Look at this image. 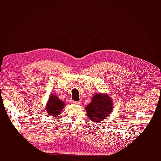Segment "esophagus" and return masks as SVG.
Returning a JSON list of instances; mask_svg holds the SVG:
<instances>
[{
    "label": "esophagus",
    "instance_id": "1",
    "mask_svg": "<svg viewBox=\"0 0 161 161\" xmlns=\"http://www.w3.org/2000/svg\"><path fill=\"white\" fill-rule=\"evenodd\" d=\"M70 103L74 104V105H79L80 104V102H79V101H70Z\"/></svg>",
    "mask_w": 161,
    "mask_h": 161
}]
</instances>
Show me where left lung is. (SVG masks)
Instances as JSON below:
<instances>
[{"mask_svg":"<svg viewBox=\"0 0 161 161\" xmlns=\"http://www.w3.org/2000/svg\"><path fill=\"white\" fill-rule=\"evenodd\" d=\"M114 108L113 101L107 93H97L91 102L85 107L89 119L95 123L103 121L109 115Z\"/></svg>","mask_w":161,"mask_h":161,"instance_id":"obj_1","label":"left lung"}]
</instances>
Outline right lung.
<instances>
[{"label": "right lung", "instance_id": "1", "mask_svg": "<svg viewBox=\"0 0 161 161\" xmlns=\"http://www.w3.org/2000/svg\"><path fill=\"white\" fill-rule=\"evenodd\" d=\"M64 106L65 103L64 101L60 100L55 94H51L45 108L47 115L55 118L60 115Z\"/></svg>", "mask_w": 161, "mask_h": 161}]
</instances>
